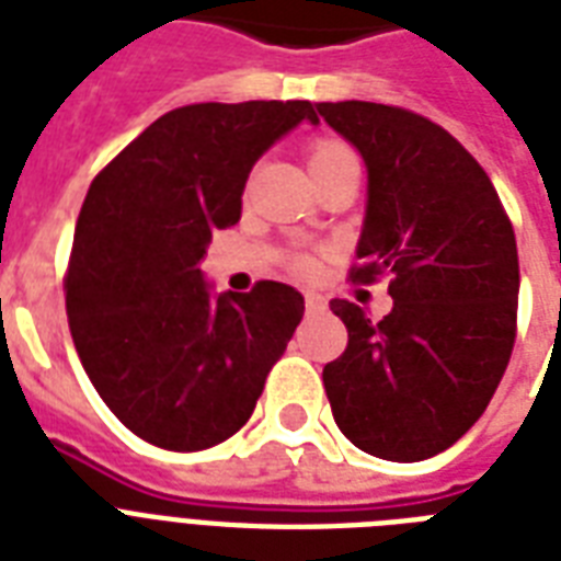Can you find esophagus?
<instances>
[{"instance_id":"1","label":"esophagus","mask_w":561,"mask_h":561,"mask_svg":"<svg viewBox=\"0 0 561 561\" xmlns=\"http://www.w3.org/2000/svg\"><path fill=\"white\" fill-rule=\"evenodd\" d=\"M325 299L320 294H306V311L308 314H323L325 311Z\"/></svg>"}]
</instances>
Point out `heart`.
<instances>
[{
    "label": "heart",
    "instance_id": "heart-1",
    "mask_svg": "<svg viewBox=\"0 0 561 561\" xmlns=\"http://www.w3.org/2000/svg\"><path fill=\"white\" fill-rule=\"evenodd\" d=\"M346 153H352L346 145L341 142H320L311 148V157H308V169H314V165H320V162H329V160H337V157H346ZM297 267L302 273L311 271V262L308 259H299Z\"/></svg>",
    "mask_w": 561,
    "mask_h": 561
}]
</instances>
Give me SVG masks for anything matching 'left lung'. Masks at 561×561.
Masks as SVG:
<instances>
[{
    "instance_id": "1",
    "label": "left lung",
    "mask_w": 561,
    "mask_h": 561,
    "mask_svg": "<svg viewBox=\"0 0 561 561\" xmlns=\"http://www.w3.org/2000/svg\"><path fill=\"white\" fill-rule=\"evenodd\" d=\"M317 113L367 165L355 282L390 276L392 311L332 299L350 332L323 383L360 451L419 462L451 448L486 410L515 343L518 250L486 171L434 122L373 101Z\"/></svg>"
}]
</instances>
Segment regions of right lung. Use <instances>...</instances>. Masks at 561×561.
<instances>
[{
    "mask_svg": "<svg viewBox=\"0 0 561 561\" xmlns=\"http://www.w3.org/2000/svg\"><path fill=\"white\" fill-rule=\"evenodd\" d=\"M311 101L188 104L157 118L92 180L75 227L66 314L118 422L169 451L244 425L306 299L282 282L215 294L201 259L241 218L247 178Z\"/></svg>",
    "mask_w": 561,
    "mask_h": 561,
    "instance_id": "add662e5",
    "label": "right lung"
}]
</instances>
